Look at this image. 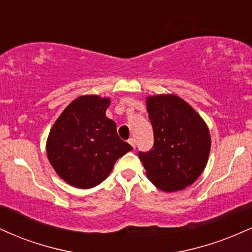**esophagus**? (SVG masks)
Segmentation results:
<instances>
[{
  "mask_svg": "<svg viewBox=\"0 0 252 252\" xmlns=\"http://www.w3.org/2000/svg\"><path fill=\"white\" fill-rule=\"evenodd\" d=\"M128 142L130 143V144H131V147H132V148H136V140H135V138L134 137H131V138H129V141H128Z\"/></svg>",
  "mask_w": 252,
  "mask_h": 252,
  "instance_id": "esophagus-1",
  "label": "esophagus"
}]
</instances>
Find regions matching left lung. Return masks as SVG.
Returning a JSON list of instances; mask_svg holds the SVG:
<instances>
[{
	"instance_id": "left-lung-1",
	"label": "left lung",
	"mask_w": 252,
	"mask_h": 252,
	"mask_svg": "<svg viewBox=\"0 0 252 252\" xmlns=\"http://www.w3.org/2000/svg\"><path fill=\"white\" fill-rule=\"evenodd\" d=\"M154 146L138 153L146 174L163 192L182 190L204 172L211 149L210 130L200 115L175 94L147 97Z\"/></svg>"
}]
</instances>
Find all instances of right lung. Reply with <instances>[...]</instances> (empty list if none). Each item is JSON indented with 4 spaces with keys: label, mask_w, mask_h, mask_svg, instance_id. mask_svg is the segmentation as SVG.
<instances>
[{
    "label": "right lung",
    "mask_w": 252,
    "mask_h": 252,
    "mask_svg": "<svg viewBox=\"0 0 252 252\" xmlns=\"http://www.w3.org/2000/svg\"><path fill=\"white\" fill-rule=\"evenodd\" d=\"M110 98L85 94L66 106L52 126L46 152L57 174L77 189L103 182L120 158L132 147L117 135L116 123L106 117Z\"/></svg>",
    "instance_id": "1"
}]
</instances>
